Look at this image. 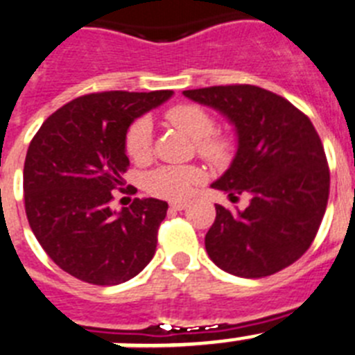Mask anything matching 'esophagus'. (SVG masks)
Listing matches in <instances>:
<instances>
[{"instance_id": "34e87169", "label": "esophagus", "mask_w": 355, "mask_h": 355, "mask_svg": "<svg viewBox=\"0 0 355 355\" xmlns=\"http://www.w3.org/2000/svg\"><path fill=\"white\" fill-rule=\"evenodd\" d=\"M169 207L173 209V211H184L186 207H189V202L187 200H177V202L169 203Z\"/></svg>"}]
</instances>
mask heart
<instances>
[{
  "label": "heart",
  "instance_id": "heart-1",
  "mask_svg": "<svg viewBox=\"0 0 355 355\" xmlns=\"http://www.w3.org/2000/svg\"><path fill=\"white\" fill-rule=\"evenodd\" d=\"M168 123L196 141V150L212 164H223L230 157V143L221 135H214V121L198 105H175L166 112ZM152 148V125L148 119H137L126 132V152L132 159L143 160ZM202 182V171L196 166H160L144 178L150 193L162 198H182L189 195Z\"/></svg>",
  "mask_w": 355,
  "mask_h": 355
}]
</instances>
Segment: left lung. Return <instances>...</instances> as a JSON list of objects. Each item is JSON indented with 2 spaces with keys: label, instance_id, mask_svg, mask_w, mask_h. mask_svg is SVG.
<instances>
[{
  "label": "left lung",
  "instance_id": "left-lung-1",
  "mask_svg": "<svg viewBox=\"0 0 355 355\" xmlns=\"http://www.w3.org/2000/svg\"><path fill=\"white\" fill-rule=\"evenodd\" d=\"M184 96L220 112L236 134V155L212 189L246 193V209L216 205L205 250L218 268L243 279L284 270L318 232L329 200V168L307 116L255 85H218Z\"/></svg>",
  "mask_w": 355,
  "mask_h": 355
}]
</instances>
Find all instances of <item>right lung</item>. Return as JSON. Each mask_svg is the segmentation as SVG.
<instances>
[{
    "mask_svg": "<svg viewBox=\"0 0 355 355\" xmlns=\"http://www.w3.org/2000/svg\"><path fill=\"white\" fill-rule=\"evenodd\" d=\"M173 91H109L80 96L42 123L26 152L24 209L30 229L58 268L96 286L144 270L157 248L168 203L135 198L110 209L125 184L126 132Z\"/></svg>",
    "mask_w": 355,
    "mask_h": 355,
    "instance_id": "1",
    "label": "right lung"
}]
</instances>
